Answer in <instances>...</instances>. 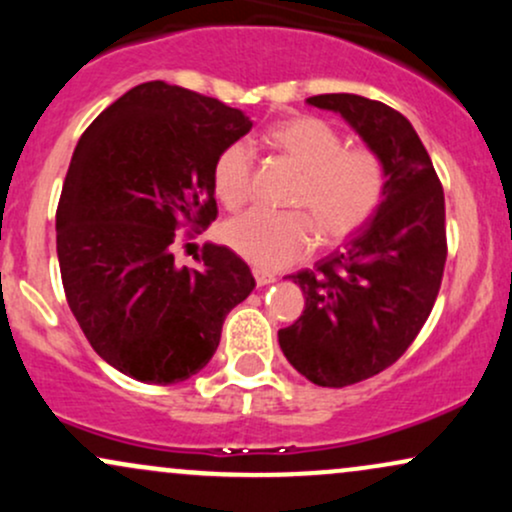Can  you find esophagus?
Returning a JSON list of instances; mask_svg holds the SVG:
<instances>
[{
  "mask_svg": "<svg viewBox=\"0 0 512 512\" xmlns=\"http://www.w3.org/2000/svg\"><path fill=\"white\" fill-rule=\"evenodd\" d=\"M252 276H255V281H257V286H269V284H274L276 281V276L274 274H269V272H264V269H252Z\"/></svg>",
  "mask_w": 512,
  "mask_h": 512,
  "instance_id": "obj_1",
  "label": "esophagus"
}]
</instances>
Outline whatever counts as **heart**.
Segmentation results:
<instances>
[{"instance_id": "heart-1", "label": "heart", "mask_w": 512, "mask_h": 512, "mask_svg": "<svg viewBox=\"0 0 512 512\" xmlns=\"http://www.w3.org/2000/svg\"><path fill=\"white\" fill-rule=\"evenodd\" d=\"M267 144L301 170L289 204L301 211L252 209L228 221L223 238L257 269L289 267L313 245V228L322 243H339L366 223L385 195V166L373 151L346 149L339 129L320 117L281 120L264 134ZM250 144L233 142L214 163V192L226 209H240L252 190ZM311 221L308 222L307 219Z\"/></svg>"}]
</instances>
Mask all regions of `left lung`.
Listing matches in <instances>:
<instances>
[{
	"instance_id": "1",
	"label": "left lung",
	"mask_w": 512,
	"mask_h": 512,
	"mask_svg": "<svg viewBox=\"0 0 512 512\" xmlns=\"http://www.w3.org/2000/svg\"><path fill=\"white\" fill-rule=\"evenodd\" d=\"M305 103L342 115L383 161L387 178L380 207L342 250L289 274L305 310L279 330L281 351L310 383L346 387L392 366L431 315L448 257L445 197L402 113L356 93Z\"/></svg>"
}]
</instances>
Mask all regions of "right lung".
<instances>
[{"label":"right lung","mask_w":512,"mask_h":512,"mask_svg":"<svg viewBox=\"0 0 512 512\" xmlns=\"http://www.w3.org/2000/svg\"><path fill=\"white\" fill-rule=\"evenodd\" d=\"M250 127L216 98L146 81L76 144L57 207L64 293L93 351L139 383L199 373L226 315L255 289L248 264L223 245H204L199 269L178 267L170 250L182 223L216 219L214 163Z\"/></svg>","instance_id":"1"}]
</instances>
